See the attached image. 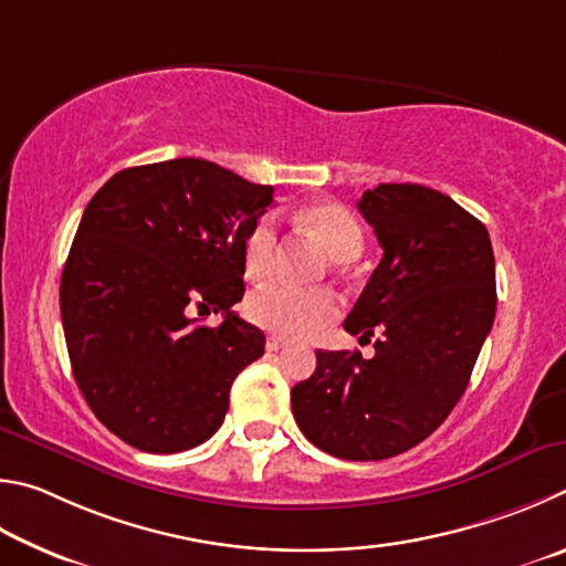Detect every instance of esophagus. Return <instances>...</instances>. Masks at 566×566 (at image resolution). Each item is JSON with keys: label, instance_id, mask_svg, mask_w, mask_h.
Instances as JSON below:
<instances>
[{"label": "esophagus", "instance_id": "1", "mask_svg": "<svg viewBox=\"0 0 566 566\" xmlns=\"http://www.w3.org/2000/svg\"><path fill=\"white\" fill-rule=\"evenodd\" d=\"M285 345V340L283 338H277V335H271V338L265 340V350H271V353H275V350H281Z\"/></svg>", "mask_w": 566, "mask_h": 566}]
</instances>
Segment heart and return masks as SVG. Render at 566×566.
I'll use <instances>...</instances> for the list:
<instances>
[{
	"label": "heart",
	"mask_w": 566,
	"mask_h": 566,
	"mask_svg": "<svg viewBox=\"0 0 566 566\" xmlns=\"http://www.w3.org/2000/svg\"><path fill=\"white\" fill-rule=\"evenodd\" d=\"M301 221L321 235L328 253L338 263H350L363 253V228L340 203H315L303 208ZM277 231L273 216H261L243 241V273L251 281H263L273 271ZM248 318L261 328L305 338L325 328L340 311L338 295L328 289H298L291 283H268L251 293L245 303Z\"/></svg>",
	"instance_id": "obj_1"
}]
</instances>
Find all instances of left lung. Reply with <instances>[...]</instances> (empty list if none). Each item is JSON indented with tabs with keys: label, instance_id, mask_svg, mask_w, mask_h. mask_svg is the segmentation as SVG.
<instances>
[{
	"label": "left lung",
	"instance_id": "obj_1",
	"mask_svg": "<svg viewBox=\"0 0 566 566\" xmlns=\"http://www.w3.org/2000/svg\"><path fill=\"white\" fill-rule=\"evenodd\" d=\"M358 211L382 258L343 325L380 335L375 355L315 350L291 405L315 448L368 462L408 452L448 420L492 331L497 291L488 228L450 196L380 184Z\"/></svg>",
	"mask_w": 566,
	"mask_h": 566
}]
</instances>
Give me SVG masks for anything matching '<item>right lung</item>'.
I'll use <instances>...</instances> for the list:
<instances>
[{
    "label": "right lung",
    "instance_id": "add662e5",
    "mask_svg": "<svg viewBox=\"0 0 566 566\" xmlns=\"http://www.w3.org/2000/svg\"><path fill=\"white\" fill-rule=\"evenodd\" d=\"M271 203L273 186L203 158L124 168L88 201L59 291L64 338L88 408L132 448L206 442L235 375L263 355V331L233 305L243 241ZM193 307L224 323L208 329Z\"/></svg>",
    "mask_w": 566,
    "mask_h": 566
}]
</instances>
